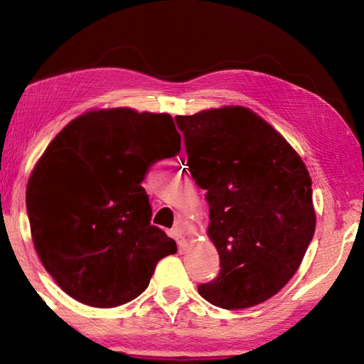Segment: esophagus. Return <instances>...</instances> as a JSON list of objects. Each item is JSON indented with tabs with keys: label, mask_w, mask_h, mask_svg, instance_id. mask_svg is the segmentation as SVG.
I'll return each mask as SVG.
<instances>
[{
	"label": "esophagus",
	"mask_w": 364,
	"mask_h": 364,
	"mask_svg": "<svg viewBox=\"0 0 364 364\" xmlns=\"http://www.w3.org/2000/svg\"><path fill=\"white\" fill-rule=\"evenodd\" d=\"M170 234H171V237H173L178 242V245H180V247H184V245H186V231H184V228L176 226L170 231Z\"/></svg>",
	"instance_id": "34e87169"
}]
</instances>
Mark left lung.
Masks as SVG:
<instances>
[{"mask_svg":"<svg viewBox=\"0 0 364 364\" xmlns=\"http://www.w3.org/2000/svg\"><path fill=\"white\" fill-rule=\"evenodd\" d=\"M188 167L207 191L220 273L197 291L212 305L262 304L299 269L316 228L311 178L291 144L250 109L175 117Z\"/></svg>","mask_w":364,"mask_h":364,"instance_id":"1","label":"left lung"}]
</instances>
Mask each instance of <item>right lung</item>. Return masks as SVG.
<instances>
[{
  "mask_svg": "<svg viewBox=\"0 0 364 364\" xmlns=\"http://www.w3.org/2000/svg\"><path fill=\"white\" fill-rule=\"evenodd\" d=\"M181 136L168 114L91 110L64 127L27 184L36 254L72 299L112 308L149 286L176 242L151 225L141 183L157 160L175 157Z\"/></svg>",
  "mask_w": 364,
  "mask_h": 364,
  "instance_id": "right-lung-1",
  "label": "right lung"
}]
</instances>
